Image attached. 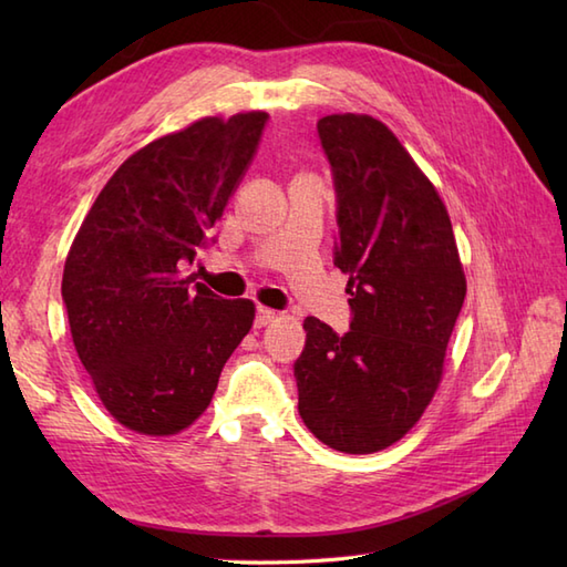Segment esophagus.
Listing matches in <instances>:
<instances>
[{
	"instance_id": "obj_1",
	"label": "esophagus",
	"mask_w": 567,
	"mask_h": 567,
	"mask_svg": "<svg viewBox=\"0 0 567 567\" xmlns=\"http://www.w3.org/2000/svg\"><path fill=\"white\" fill-rule=\"evenodd\" d=\"M277 319V315L272 309H265V307H258V311H256V329H262V327H268V323H272Z\"/></svg>"
}]
</instances>
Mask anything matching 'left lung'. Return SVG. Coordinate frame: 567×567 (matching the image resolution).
<instances>
[{
  "label": "left lung",
  "mask_w": 567,
  "mask_h": 567,
  "mask_svg": "<svg viewBox=\"0 0 567 567\" xmlns=\"http://www.w3.org/2000/svg\"><path fill=\"white\" fill-rule=\"evenodd\" d=\"M331 165L351 329L305 319L295 360L299 416L341 453H375L424 414L443 372L465 275L436 187L382 122L331 114L317 124Z\"/></svg>",
  "instance_id": "obj_1"
}]
</instances>
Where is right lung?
<instances>
[{"label":"right lung","mask_w":567,"mask_h":567,"mask_svg":"<svg viewBox=\"0 0 567 567\" xmlns=\"http://www.w3.org/2000/svg\"><path fill=\"white\" fill-rule=\"evenodd\" d=\"M265 112L202 118L118 167L72 240L63 272L70 333L102 404L148 436L187 429L252 327L250 299L189 275L244 179Z\"/></svg>","instance_id":"obj_1"}]
</instances>
